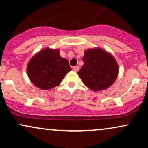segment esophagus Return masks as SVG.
Masks as SVG:
<instances>
[{"mask_svg": "<svg viewBox=\"0 0 148 148\" xmlns=\"http://www.w3.org/2000/svg\"><path fill=\"white\" fill-rule=\"evenodd\" d=\"M73 69H74V72H78V71L79 70V66H76V67H74V68H73Z\"/></svg>", "mask_w": 148, "mask_h": 148, "instance_id": "obj_1", "label": "esophagus"}]
</instances>
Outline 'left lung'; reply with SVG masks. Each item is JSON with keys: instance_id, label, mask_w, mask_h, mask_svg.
I'll use <instances>...</instances> for the list:
<instances>
[{"instance_id": "obj_1", "label": "left lung", "mask_w": 148, "mask_h": 148, "mask_svg": "<svg viewBox=\"0 0 148 148\" xmlns=\"http://www.w3.org/2000/svg\"><path fill=\"white\" fill-rule=\"evenodd\" d=\"M84 64L78 72L85 86L95 92L111 87L118 76V62L113 56L104 49L96 47L85 51Z\"/></svg>"}]
</instances>
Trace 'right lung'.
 <instances>
[{"label": "right lung", "instance_id": "1", "mask_svg": "<svg viewBox=\"0 0 148 148\" xmlns=\"http://www.w3.org/2000/svg\"><path fill=\"white\" fill-rule=\"evenodd\" d=\"M71 70L68 60L60 56V50L49 47L36 53L26 67L30 81L42 90L56 87Z\"/></svg>", "mask_w": 148, "mask_h": 148}]
</instances>
